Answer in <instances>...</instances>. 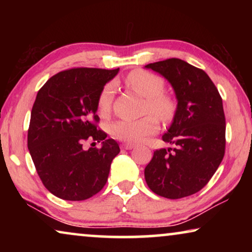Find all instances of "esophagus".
<instances>
[{
  "label": "esophagus",
  "instance_id": "obj_1",
  "mask_svg": "<svg viewBox=\"0 0 252 252\" xmlns=\"http://www.w3.org/2000/svg\"><path fill=\"white\" fill-rule=\"evenodd\" d=\"M122 148L125 150H130V149H133V148H135V146H134V144H130V143H124V144H122Z\"/></svg>",
  "mask_w": 252,
  "mask_h": 252
}]
</instances>
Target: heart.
Instances as JSON below:
<instances>
[{
	"label": "heart",
	"mask_w": 252,
	"mask_h": 252,
	"mask_svg": "<svg viewBox=\"0 0 252 252\" xmlns=\"http://www.w3.org/2000/svg\"><path fill=\"white\" fill-rule=\"evenodd\" d=\"M126 84L137 94L147 98V112H153L161 120L170 119L174 111V102L170 96L164 94V80L158 75L143 70H135L127 75ZM112 84L102 89L97 99L99 113L106 115L111 110L113 97ZM159 129V123L153 115L136 120H120L113 124L111 133L115 139L127 143L143 142L147 137L156 134Z\"/></svg>",
	"instance_id": "b5f03b06"
}]
</instances>
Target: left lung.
I'll use <instances>...</instances> for the list:
<instances>
[{
    "instance_id": "1",
    "label": "left lung",
    "mask_w": 252,
    "mask_h": 252,
    "mask_svg": "<svg viewBox=\"0 0 252 252\" xmlns=\"http://www.w3.org/2000/svg\"><path fill=\"white\" fill-rule=\"evenodd\" d=\"M150 68L170 82L177 110L164 142L144 168L146 182L155 194L177 199L201 190L215 174L225 154L222 99L209 75L179 58L150 63Z\"/></svg>"
}]
</instances>
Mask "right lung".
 Masks as SVG:
<instances>
[{
	"instance_id": "add662e5",
	"label": "right lung",
	"mask_w": 252,
	"mask_h": 252,
	"mask_svg": "<svg viewBox=\"0 0 252 252\" xmlns=\"http://www.w3.org/2000/svg\"><path fill=\"white\" fill-rule=\"evenodd\" d=\"M119 72L71 68L51 77L37 92L27 135L36 172L48 190L65 201H84L101 190L119 146L97 129V99ZM93 139L101 148L85 151Z\"/></svg>"
}]
</instances>
